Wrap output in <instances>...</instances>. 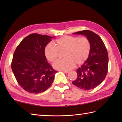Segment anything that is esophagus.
Returning <instances> with one entry per match:
<instances>
[{
	"mask_svg": "<svg viewBox=\"0 0 122 122\" xmlns=\"http://www.w3.org/2000/svg\"><path fill=\"white\" fill-rule=\"evenodd\" d=\"M62 71L64 73H66V74H67L69 73V71Z\"/></svg>",
	"mask_w": 122,
	"mask_h": 122,
	"instance_id": "obj_1",
	"label": "esophagus"
}]
</instances>
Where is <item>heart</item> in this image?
<instances>
[{"instance_id": "b5f03b06", "label": "heart", "mask_w": 122, "mask_h": 122, "mask_svg": "<svg viewBox=\"0 0 122 122\" xmlns=\"http://www.w3.org/2000/svg\"><path fill=\"white\" fill-rule=\"evenodd\" d=\"M52 45L48 44L45 48L47 60L53 63L59 56V52H64L65 59L59 60L53 65L55 69L69 71L75 66H81L87 60L91 51V44L86 37L65 36L59 38Z\"/></svg>"}]
</instances>
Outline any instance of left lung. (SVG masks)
Instances as JSON below:
<instances>
[{"label":"left lung","mask_w":122,"mask_h":122,"mask_svg":"<svg viewBox=\"0 0 122 122\" xmlns=\"http://www.w3.org/2000/svg\"><path fill=\"white\" fill-rule=\"evenodd\" d=\"M74 34L86 36L90 42L91 51L87 60L76 71L77 78L72 83L81 89H92L102 83L108 73V51L102 39L94 32L83 30Z\"/></svg>","instance_id":"8db88e82"}]
</instances>
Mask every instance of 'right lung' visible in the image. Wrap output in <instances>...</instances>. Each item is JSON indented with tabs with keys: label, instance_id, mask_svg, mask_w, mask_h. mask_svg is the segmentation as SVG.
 <instances>
[{
	"label": "right lung",
	"instance_id": "obj_1",
	"mask_svg": "<svg viewBox=\"0 0 122 122\" xmlns=\"http://www.w3.org/2000/svg\"><path fill=\"white\" fill-rule=\"evenodd\" d=\"M53 38L30 34L21 41L14 51L12 70L18 83L26 92L41 93L52 84L57 71L47 62L45 48Z\"/></svg>",
	"mask_w": 122,
	"mask_h": 122
}]
</instances>
